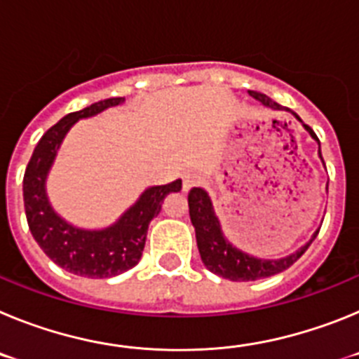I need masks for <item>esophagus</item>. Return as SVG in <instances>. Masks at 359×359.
<instances>
[{
	"label": "esophagus",
	"instance_id": "esophagus-1",
	"mask_svg": "<svg viewBox=\"0 0 359 359\" xmlns=\"http://www.w3.org/2000/svg\"><path fill=\"white\" fill-rule=\"evenodd\" d=\"M201 183V176L199 174H185L183 176V190H190L192 187L199 185Z\"/></svg>",
	"mask_w": 359,
	"mask_h": 359
}]
</instances>
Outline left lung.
Listing matches in <instances>:
<instances>
[{"mask_svg":"<svg viewBox=\"0 0 359 359\" xmlns=\"http://www.w3.org/2000/svg\"><path fill=\"white\" fill-rule=\"evenodd\" d=\"M253 98H257L259 102H262L264 106L271 107V109H287V107H282L280 104L273 102L271 98L266 97L264 93H259V91H250ZM297 116V113H294ZM298 118V116H297ZM307 131L311 133V136L315 138L320 144L318 136L315 135V131L309 128V126H304ZM322 156V152H320ZM189 214L190 221L194 224L196 230V241H198V250L199 255H201V261L205 262L210 271H214L219 277L228 278V280H259V278L273 277V275L280 273L284 269L291 268L294 262L300 259V257L306 253V250L309 248L311 243L315 241V237L318 236V231L313 236V239L298 250L293 255L286 257V259H280V261H259V259H253V257L246 255V253L239 252V250L231 248V244L226 243L221 233V228H219V221L214 215L212 210V203L208 199L207 192L203 189H190L189 192Z\"/></svg>","mask_w":359,"mask_h":359,"instance_id":"obj_1","label":"left lung"}]
</instances>
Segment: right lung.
Masks as SVG:
<instances>
[{
  "label": "right lung",
  "mask_w": 359,
  "mask_h": 359,
  "mask_svg": "<svg viewBox=\"0 0 359 359\" xmlns=\"http://www.w3.org/2000/svg\"><path fill=\"white\" fill-rule=\"evenodd\" d=\"M120 102H123V98H107L59 120L37 142L25 170V214L32 236L57 266L81 277H115L138 264L151 219L160 214L161 203L170 192L182 190V180L169 185L151 187L135 207L120 217L118 223L100 231L69 226L52 210L44 194V177L68 129L79 118L97 115L106 107L118 106Z\"/></svg>",
  "instance_id": "right-lung-1"
}]
</instances>
